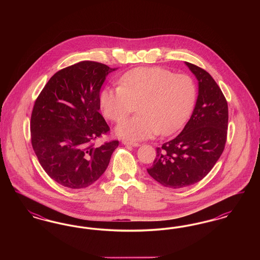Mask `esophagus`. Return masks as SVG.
I'll return each instance as SVG.
<instances>
[{"label": "esophagus", "mask_w": 260, "mask_h": 260, "mask_svg": "<svg viewBox=\"0 0 260 260\" xmlns=\"http://www.w3.org/2000/svg\"><path fill=\"white\" fill-rule=\"evenodd\" d=\"M122 143H123L124 145H129V146H133V147H138V146H140V144H139V143H137V142L127 141V140H123V141H122Z\"/></svg>", "instance_id": "esophagus-1"}]
</instances>
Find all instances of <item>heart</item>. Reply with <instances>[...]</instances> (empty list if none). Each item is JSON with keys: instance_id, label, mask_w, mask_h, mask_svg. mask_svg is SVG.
Wrapping results in <instances>:
<instances>
[{"instance_id": "heart-1", "label": "heart", "mask_w": 260, "mask_h": 260, "mask_svg": "<svg viewBox=\"0 0 260 260\" xmlns=\"http://www.w3.org/2000/svg\"><path fill=\"white\" fill-rule=\"evenodd\" d=\"M196 96V85L189 76L161 67H139L124 73L119 87H104L99 107L108 120L120 123L137 105V116L121 123L115 132L122 138L142 140L178 131L191 114Z\"/></svg>"}]
</instances>
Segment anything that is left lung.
<instances>
[{"label": "left lung", "instance_id": "obj_1", "mask_svg": "<svg viewBox=\"0 0 260 260\" xmlns=\"http://www.w3.org/2000/svg\"><path fill=\"white\" fill-rule=\"evenodd\" d=\"M198 81V99L182 132L156 149L149 175L169 188L202 180L222 154L228 125V105L220 87L207 71L185 62Z\"/></svg>", "mask_w": 260, "mask_h": 260}]
</instances>
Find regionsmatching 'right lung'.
<instances>
[{
  "label": "right lung",
  "mask_w": 260,
  "mask_h": 260,
  "mask_svg": "<svg viewBox=\"0 0 260 260\" xmlns=\"http://www.w3.org/2000/svg\"><path fill=\"white\" fill-rule=\"evenodd\" d=\"M117 68L82 61L56 72L41 91L31 116V141L38 160L58 184L81 189L106 171L119 141H93L109 131L99 113V93Z\"/></svg>",
  "instance_id": "1"
}]
</instances>
